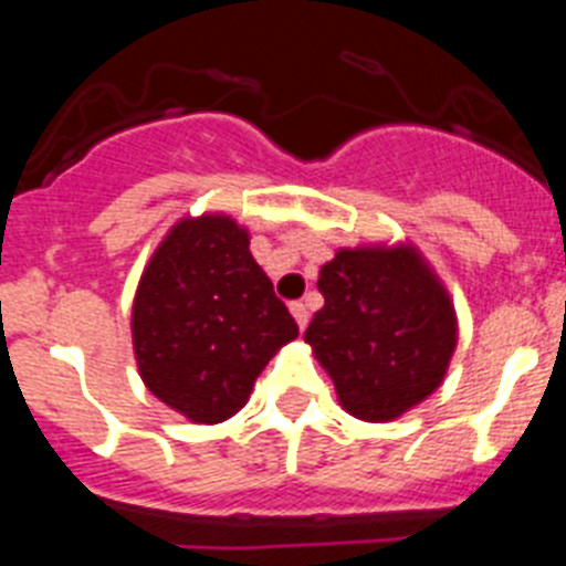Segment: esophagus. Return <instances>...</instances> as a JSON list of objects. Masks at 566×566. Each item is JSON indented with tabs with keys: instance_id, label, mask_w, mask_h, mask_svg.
Here are the masks:
<instances>
[{
	"instance_id": "1",
	"label": "esophagus",
	"mask_w": 566,
	"mask_h": 566,
	"mask_svg": "<svg viewBox=\"0 0 566 566\" xmlns=\"http://www.w3.org/2000/svg\"><path fill=\"white\" fill-rule=\"evenodd\" d=\"M289 312H292V317H294V323H297L300 332H306V326H308V308L303 306V303H292V306H289Z\"/></svg>"
}]
</instances>
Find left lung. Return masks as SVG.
<instances>
[{
    "label": "left lung",
    "instance_id": "1",
    "mask_svg": "<svg viewBox=\"0 0 566 566\" xmlns=\"http://www.w3.org/2000/svg\"><path fill=\"white\" fill-rule=\"evenodd\" d=\"M317 289L326 306L306 343L352 417L391 422L444 382L459 343L457 308L413 243L337 249Z\"/></svg>",
    "mask_w": 566,
    "mask_h": 566
}]
</instances>
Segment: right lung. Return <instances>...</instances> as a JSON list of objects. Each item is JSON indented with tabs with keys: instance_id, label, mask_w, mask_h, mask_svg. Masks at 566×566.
Segmentation results:
<instances>
[{
	"instance_id": "right-lung-1",
	"label": "right lung",
	"mask_w": 566,
	"mask_h": 566,
	"mask_svg": "<svg viewBox=\"0 0 566 566\" xmlns=\"http://www.w3.org/2000/svg\"><path fill=\"white\" fill-rule=\"evenodd\" d=\"M129 328L147 391L198 424L234 417L269 359L297 337L249 252V229L227 212L169 227L138 280Z\"/></svg>"
}]
</instances>
